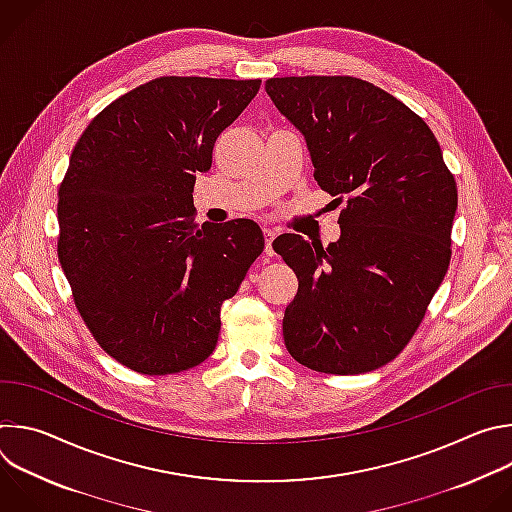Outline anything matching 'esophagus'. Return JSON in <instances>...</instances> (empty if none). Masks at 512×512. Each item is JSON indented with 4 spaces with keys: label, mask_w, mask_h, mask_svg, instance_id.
Segmentation results:
<instances>
[{
    "label": "esophagus",
    "mask_w": 512,
    "mask_h": 512,
    "mask_svg": "<svg viewBox=\"0 0 512 512\" xmlns=\"http://www.w3.org/2000/svg\"><path fill=\"white\" fill-rule=\"evenodd\" d=\"M263 235H265V253L269 255V257H273L275 253H273V239L277 237V233L273 231V229H263Z\"/></svg>",
    "instance_id": "esophagus-1"
}]
</instances>
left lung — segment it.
<instances>
[{
  "label": "left lung",
  "mask_w": 512,
  "mask_h": 512,
  "mask_svg": "<svg viewBox=\"0 0 512 512\" xmlns=\"http://www.w3.org/2000/svg\"><path fill=\"white\" fill-rule=\"evenodd\" d=\"M265 91L306 137L318 186L342 206L328 247L285 233L298 275L287 352L328 375L391 362L413 338L452 259L458 186L440 143L405 103L356 77H281Z\"/></svg>",
  "instance_id": "8db88e82"
}]
</instances>
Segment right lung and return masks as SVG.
Here are the masks:
<instances>
[{"mask_svg": "<svg viewBox=\"0 0 512 512\" xmlns=\"http://www.w3.org/2000/svg\"><path fill=\"white\" fill-rule=\"evenodd\" d=\"M259 79L160 77L83 131L58 188V261L99 346L139 375L204 362L265 241L257 223H194V182Z\"/></svg>", "mask_w": 512, "mask_h": 512, "instance_id": "obj_1", "label": "right lung"}]
</instances>
